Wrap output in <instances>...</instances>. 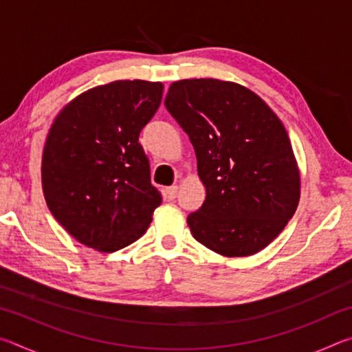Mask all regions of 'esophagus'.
<instances>
[{"label": "esophagus", "mask_w": 352, "mask_h": 352, "mask_svg": "<svg viewBox=\"0 0 352 352\" xmlns=\"http://www.w3.org/2000/svg\"><path fill=\"white\" fill-rule=\"evenodd\" d=\"M177 192H178V188L177 186H170V188H166L164 190V197L168 200H174L177 197Z\"/></svg>", "instance_id": "obj_1"}]
</instances>
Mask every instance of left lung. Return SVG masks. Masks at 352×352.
I'll return each instance as SVG.
<instances>
[{"label": "left lung", "mask_w": 352, "mask_h": 352, "mask_svg": "<svg viewBox=\"0 0 352 352\" xmlns=\"http://www.w3.org/2000/svg\"><path fill=\"white\" fill-rule=\"evenodd\" d=\"M164 105L192 142L206 199L190 212L195 241L228 258L261 252L300 200V170L281 119L248 88L184 79Z\"/></svg>", "instance_id": "1"}]
</instances>
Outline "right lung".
I'll list each match as a JSON object with an SVG mask.
<instances>
[{"instance_id":"1","label":"right lung","mask_w":352,"mask_h":352,"mask_svg":"<svg viewBox=\"0 0 352 352\" xmlns=\"http://www.w3.org/2000/svg\"><path fill=\"white\" fill-rule=\"evenodd\" d=\"M162 98L160 82L116 80L71 100L51 126L43 194L52 216L83 245L116 252L151 225L162 192L138 140Z\"/></svg>"}]
</instances>
